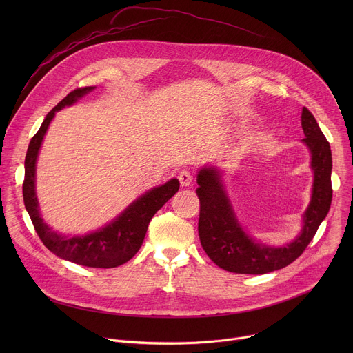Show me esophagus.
<instances>
[{"label": "esophagus", "mask_w": 353, "mask_h": 353, "mask_svg": "<svg viewBox=\"0 0 353 353\" xmlns=\"http://www.w3.org/2000/svg\"><path fill=\"white\" fill-rule=\"evenodd\" d=\"M179 180H180V184H181V185H184V187L190 185L191 181H192V174H191V172H190V170H181L180 174H179Z\"/></svg>", "instance_id": "esophagus-1"}]
</instances>
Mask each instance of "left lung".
I'll return each instance as SVG.
<instances>
[{"label": "left lung", "instance_id": "obj_1", "mask_svg": "<svg viewBox=\"0 0 353 353\" xmlns=\"http://www.w3.org/2000/svg\"><path fill=\"white\" fill-rule=\"evenodd\" d=\"M301 127L306 135L303 141L312 150L313 195L305 212L303 230L293 243L285 247L272 248L251 240L234 218L219 174L212 169H203L198 173L195 192L199 198V241L207 256L222 270L234 274L261 275L292 264L303 254L327 216L332 199L330 142L307 108L301 112Z\"/></svg>", "mask_w": 353, "mask_h": 353}]
</instances>
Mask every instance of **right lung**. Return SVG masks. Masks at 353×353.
Wrapping results in <instances>:
<instances>
[{
    "instance_id": "obj_1",
    "label": "right lung",
    "mask_w": 353,
    "mask_h": 353,
    "mask_svg": "<svg viewBox=\"0 0 353 353\" xmlns=\"http://www.w3.org/2000/svg\"><path fill=\"white\" fill-rule=\"evenodd\" d=\"M94 86L78 88L70 92L61 102L48 112L41 127L30 139L25 158V180L22 184L25 208L32 219L34 230L43 244L59 256L78 265L90 268H114L131 260L142 245L148 225L152 216L179 191L180 183L172 179L166 184L148 191L110 225L86 236L65 237L50 229L40 218L34 194V170L39 149L47 127L56 112L70 106L77 99L93 90Z\"/></svg>"
}]
</instances>
